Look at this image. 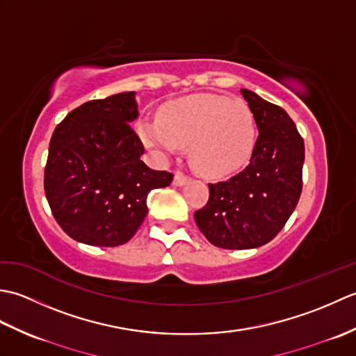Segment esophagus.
<instances>
[{
    "label": "esophagus",
    "mask_w": 356,
    "mask_h": 356,
    "mask_svg": "<svg viewBox=\"0 0 356 356\" xmlns=\"http://www.w3.org/2000/svg\"><path fill=\"white\" fill-rule=\"evenodd\" d=\"M188 180H190V179H188V176H185L184 172H176L172 184L176 185V186H182V185H185L188 182Z\"/></svg>",
    "instance_id": "34e87169"
}]
</instances>
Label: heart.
<instances>
[{
  "instance_id": "b5f03b06",
  "label": "heart",
  "mask_w": 356,
  "mask_h": 356,
  "mask_svg": "<svg viewBox=\"0 0 356 356\" xmlns=\"http://www.w3.org/2000/svg\"><path fill=\"white\" fill-rule=\"evenodd\" d=\"M142 140L162 154L190 145V161L199 172L223 177L249 162L255 145V122L243 102L200 95L166 104L159 120L139 125Z\"/></svg>"
}]
</instances>
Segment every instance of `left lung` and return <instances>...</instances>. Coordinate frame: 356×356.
Masks as SVG:
<instances>
[{"instance_id": "obj_1", "label": "left lung", "mask_w": 356, "mask_h": 356, "mask_svg": "<svg viewBox=\"0 0 356 356\" xmlns=\"http://www.w3.org/2000/svg\"><path fill=\"white\" fill-rule=\"evenodd\" d=\"M259 138L246 168L226 182L209 184L207 205L194 220L211 243L251 249L269 243L289 220L303 190L305 142L289 115L241 88Z\"/></svg>"}]
</instances>
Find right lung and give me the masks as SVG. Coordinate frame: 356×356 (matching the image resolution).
<instances>
[{
	"mask_svg": "<svg viewBox=\"0 0 356 356\" xmlns=\"http://www.w3.org/2000/svg\"><path fill=\"white\" fill-rule=\"evenodd\" d=\"M134 92L79 105L59 122L44 171L45 197L58 225L73 240L118 246L130 240L148 213L151 190L172 174L140 161L143 143L130 122Z\"/></svg>",
	"mask_w": 356,
	"mask_h": 356,
	"instance_id": "obj_1",
	"label": "right lung"
}]
</instances>
